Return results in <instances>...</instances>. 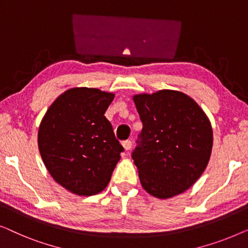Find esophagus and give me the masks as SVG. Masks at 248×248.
<instances>
[{"mask_svg":"<svg viewBox=\"0 0 248 248\" xmlns=\"http://www.w3.org/2000/svg\"><path fill=\"white\" fill-rule=\"evenodd\" d=\"M122 144H123L125 150H130V149L132 148V141L131 140H125V141L122 142Z\"/></svg>","mask_w":248,"mask_h":248,"instance_id":"1","label":"esophagus"}]
</instances>
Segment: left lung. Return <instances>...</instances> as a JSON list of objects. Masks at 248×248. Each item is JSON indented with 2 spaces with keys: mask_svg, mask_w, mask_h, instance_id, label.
<instances>
[{
  "mask_svg": "<svg viewBox=\"0 0 248 248\" xmlns=\"http://www.w3.org/2000/svg\"><path fill=\"white\" fill-rule=\"evenodd\" d=\"M142 125L132 159L143 188L159 199L181 194L198 181L211 155V124L185 93L160 90L133 97Z\"/></svg>",
  "mask_w": 248,
  "mask_h": 248,
  "instance_id": "obj_1",
  "label": "left lung"
}]
</instances>
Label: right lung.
<instances>
[{"instance_id": "add662e5", "label": "right lung", "mask_w": 248, "mask_h": 248, "mask_svg": "<svg viewBox=\"0 0 248 248\" xmlns=\"http://www.w3.org/2000/svg\"><path fill=\"white\" fill-rule=\"evenodd\" d=\"M113 99L114 93L94 88H73L50 105L40 123L44 164L55 182L74 194L103 191L124 151L105 117Z\"/></svg>"}]
</instances>
